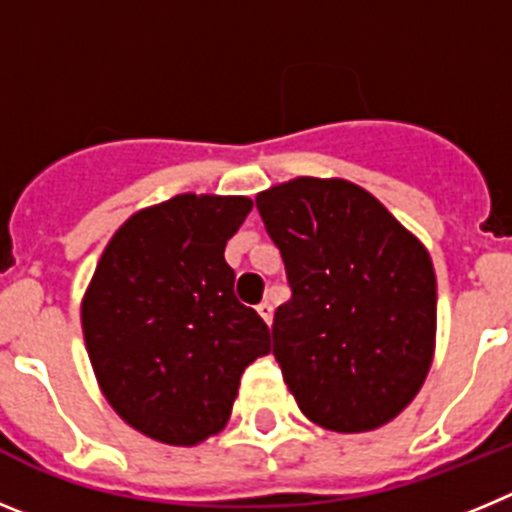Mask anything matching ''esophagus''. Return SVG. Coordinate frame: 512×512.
<instances>
[{
    "instance_id": "esophagus-1",
    "label": "esophagus",
    "mask_w": 512,
    "mask_h": 512,
    "mask_svg": "<svg viewBox=\"0 0 512 512\" xmlns=\"http://www.w3.org/2000/svg\"><path fill=\"white\" fill-rule=\"evenodd\" d=\"M256 312H259L261 318H264L266 325H271V318H274V307H271L269 302H261V305L256 307Z\"/></svg>"
}]
</instances>
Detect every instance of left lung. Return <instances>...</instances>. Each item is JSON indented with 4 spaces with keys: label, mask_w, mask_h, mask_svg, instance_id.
Returning a JSON list of instances; mask_svg holds the SVG:
<instances>
[{
    "label": "left lung",
    "mask_w": 512,
    "mask_h": 512,
    "mask_svg": "<svg viewBox=\"0 0 512 512\" xmlns=\"http://www.w3.org/2000/svg\"><path fill=\"white\" fill-rule=\"evenodd\" d=\"M292 289L271 338L312 423L361 433L408 408L436 346V271L423 243L346 179L297 176L256 197Z\"/></svg>",
    "instance_id": "8db88e82"
}]
</instances>
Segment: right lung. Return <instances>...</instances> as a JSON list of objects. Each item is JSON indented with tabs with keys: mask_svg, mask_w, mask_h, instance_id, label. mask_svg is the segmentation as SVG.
<instances>
[{
	"mask_svg": "<svg viewBox=\"0 0 512 512\" xmlns=\"http://www.w3.org/2000/svg\"><path fill=\"white\" fill-rule=\"evenodd\" d=\"M251 207L248 197L176 194L128 217L94 269L81 302L89 361L107 402L143 436L194 446L223 431L241 374L271 351L225 264Z\"/></svg>",
	"mask_w": 512,
	"mask_h": 512,
	"instance_id": "add662e5",
	"label": "right lung"
}]
</instances>
